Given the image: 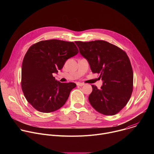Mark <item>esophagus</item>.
Returning a JSON list of instances; mask_svg holds the SVG:
<instances>
[{
    "label": "esophagus",
    "mask_w": 154,
    "mask_h": 154,
    "mask_svg": "<svg viewBox=\"0 0 154 154\" xmlns=\"http://www.w3.org/2000/svg\"><path fill=\"white\" fill-rule=\"evenodd\" d=\"M85 84L83 83H80V82H77V86H83Z\"/></svg>",
    "instance_id": "obj_1"
}]
</instances>
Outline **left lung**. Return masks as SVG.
<instances>
[{
  "mask_svg": "<svg viewBox=\"0 0 154 154\" xmlns=\"http://www.w3.org/2000/svg\"><path fill=\"white\" fill-rule=\"evenodd\" d=\"M75 43L92 72L100 74L103 82L100 89L91 85L93 91L88 97L90 104L101 114L118 113L126 105L133 91L134 74L127 55L102 40Z\"/></svg>",
  "mask_w": 154,
  "mask_h": 154,
  "instance_id": "obj_1",
  "label": "left lung"
}]
</instances>
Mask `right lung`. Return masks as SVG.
Wrapping results in <instances>:
<instances>
[{"mask_svg":"<svg viewBox=\"0 0 154 154\" xmlns=\"http://www.w3.org/2000/svg\"><path fill=\"white\" fill-rule=\"evenodd\" d=\"M79 51L73 42L58 39L39 41L26 54L22 64L21 86L24 96L36 110L55 112L67 101L74 83H61L53 74Z\"/></svg>","mask_w":154,"mask_h":154,"instance_id":"obj_1","label":"right lung"}]
</instances>
